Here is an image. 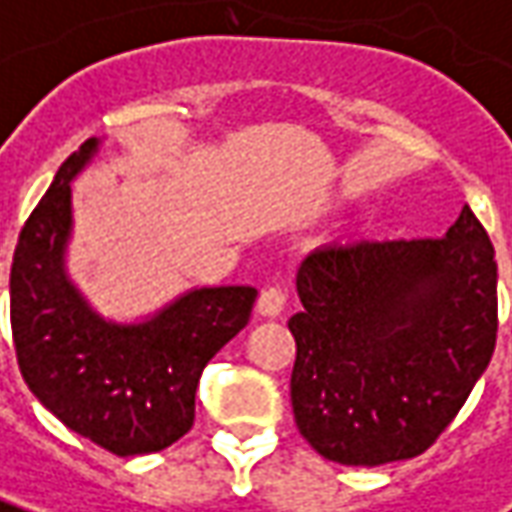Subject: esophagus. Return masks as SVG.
Returning a JSON list of instances; mask_svg holds the SVG:
<instances>
[{"mask_svg":"<svg viewBox=\"0 0 512 512\" xmlns=\"http://www.w3.org/2000/svg\"><path fill=\"white\" fill-rule=\"evenodd\" d=\"M285 308V291L283 288H277V285H271L266 288L260 297H257V314L260 316H280Z\"/></svg>","mask_w":512,"mask_h":512,"instance_id":"esophagus-1","label":"esophagus"}]
</instances>
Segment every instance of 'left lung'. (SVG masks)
Returning a JSON list of instances; mask_svg holds the SVG:
<instances>
[{"mask_svg": "<svg viewBox=\"0 0 512 512\" xmlns=\"http://www.w3.org/2000/svg\"><path fill=\"white\" fill-rule=\"evenodd\" d=\"M297 294L294 420L316 454L342 465L423 454L496 347V255L468 204L443 238L316 249Z\"/></svg>", "mask_w": 512, "mask_h": 512, "instance_id": "1", "label": "left lung"}]
</instances>
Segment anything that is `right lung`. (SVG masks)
Here are the masks:
<instances>
[{"label":"right lung","instance_id":"right-lung-1","mask_svg":"<svg viewBox=\"0 0 512 512\" xmlns=\"http://www.w3.org/2000/svg\"><path fill=\"white\" fill-rule=\"evenodd\" d=\"M100 148L86 139L19 232L10 266V328L24 384L66 429L117 457L154 454L196 417L198 378L238 336L252 285L193 288L142 322H111L66 274L72 179Z\"/></svg>","mask_w":512,"mask_h":512}]
</instances>
